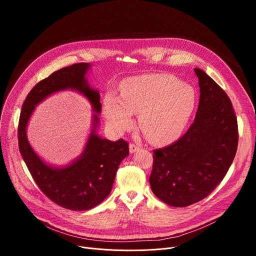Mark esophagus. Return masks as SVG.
Masks as SVG:
<instances>
[{
	"instance_id": "esophagus-1",
	"label": "esophagus",
	"mask_w": 256,
	"mask_h": 256,
	"mask_svg": "<svg viewBox=\"0 0 256 256\" xmlns=\"http://www.w3.org/2000/svg\"><path fill=\"white\" fill-rule=\"evenodd\" d=\"M139 150H140V146H138V145H136V144L132 143V144L130 145V154L136 152H138Z\"/></svg>"
}]
</instances>
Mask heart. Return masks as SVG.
<instances>
[{
	"label": "heart",
	"instance_id": "1",
	"mask_svg": "<svg viewBox=\"0 0 256 256\" xmlns=\"http://www.w3.org/2000/svg\"><path fill=\"white\" fill-rule=\"evenodd\" d=\"M196 102L194 88L167 74H154L126 80L121 85V98L113 92L104 100V115L108 126L117 132L132 128L134 114L154 143L176 139L189 122Z\"/></svg>",
	"mask_w": 256,
	"mask_h": 256
}]
</instances>
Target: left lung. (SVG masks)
Returning <instances> with one entry per match:
<instances>
[{"mask_svg": "<svg viewBox=\"0 0 256 256\" xmlns=\"http://www.w3.org/2000/svg\"><path fill=\"white\" fill-rule=\"evenodd\" d=\"M200 98L194 122L184 135L154 150L150 184L163 202L184 208L208 196L224 178L238 150V121L226 92L194 68Z\"/></svg>", "mask_w": 256, "mask_h": 256, "instance_id": "8db88e82", "label": "left lung"}]
</instances>
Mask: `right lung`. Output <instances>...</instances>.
Instances as JSON below:
<instances>
[{
	"label": "right lung",
	"instance_id": "right-lung-1",
	"mask_svg": "<svg viewBox=\"0 0 256 256\" xmlns=\"http://www.w3.org/2000/svg\"><path fill=\"white\" fill-rule=\"evenodd\" d=\"M88 63H76L52 72L40 80L26 96L18 122V148L39 189L58 206L72 210H87L98 206L110 194L118 167L128 156V143L100 138L96 134L102 111L100 93L89 87L85 78ZM72 88L82 92L92 102L94 126L81 156L63 168L46 164L32 150L26 138V124L34 106L50 94Z\"/></svg>",
	"mask_w": 256,
	"mask_h": 256
}]
</instances>
